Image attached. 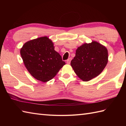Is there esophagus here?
<instances>
[{
    "label": "esophagus",
    "instance_id": "obj_1",
    "mask_svg": "<svg viewBox=\"0 0 126 126\" xmlns=\"http://www.w3.org/2000/svg\"><path fill=\"white\" fill-rule=\"evenodd\" d=\"M70 61H71V59L70 58H69L68 60H66V63H67L68 64H69L70 63Z\"/></svg>",
    "mask_w": 126,
    "mask_h": 126
}]
</instances>
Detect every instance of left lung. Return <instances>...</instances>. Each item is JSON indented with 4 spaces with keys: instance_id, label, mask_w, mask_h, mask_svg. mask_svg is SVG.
Wrapping results in <instances>:
<instances>
[{
    "instance_id": "obj_1",
    "label": "left lung",
    "mask_w": 126,
    "mask_h": 126,
    "mask_svg": "<svg viewBox=\"0 0 126 126\" xmlns=\"http://www.w3.org/2000/svg\"><path fill=\"white\" fill-rule=\"evenodd\" d=\"M108 61L106 47L93 41L78 47L75 56L71 61V66L80 79L89 81L102 73Z\"/></svg>"
}]
</instances>
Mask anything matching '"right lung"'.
<instances>
[{
  "label": "right lung",
  "instance_id": "add662e5",
  "mask_svg": "<svg viewBox=\"0 0 126 126\" xmlns=\"http://www.w3.org/2000/svg\"><path fill=\"white\" fill-rule=\"evenodd\" d=\"M23 62L32 76L43 82L52 79L65 64L47 36L29 41L20 49Z\"/></svg>",
  "mask_w": 126,
  "mask_h": 126
}]
</instances>
